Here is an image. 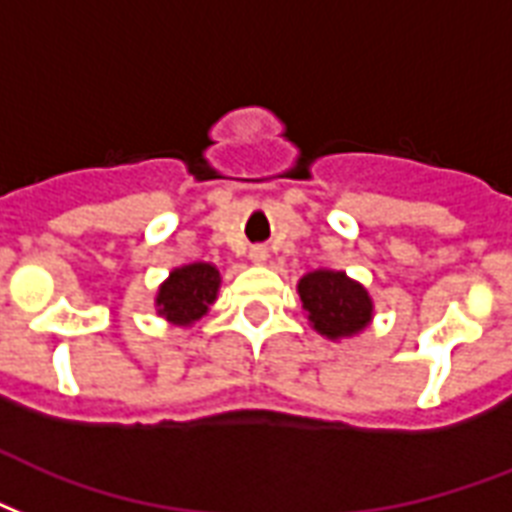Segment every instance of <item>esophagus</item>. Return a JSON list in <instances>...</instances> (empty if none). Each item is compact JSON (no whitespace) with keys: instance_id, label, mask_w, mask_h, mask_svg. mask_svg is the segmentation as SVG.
I'll return each instance as SVG.
<instances>
[{"instance_id":"34e87169","label":"esophagus","mask_w":512,"mask_h":512,"mask_svg":"<svg viewBox=\"0 0 512 512\" xmlns=\"http://www.w3.org/2000/svg\"><path fill=\"white\" fill-rule=\"evenodd\" d=\"M249 260H252V263H265V260H268V249L252 247L249 249Z\"/></svg>"}]
</instances>
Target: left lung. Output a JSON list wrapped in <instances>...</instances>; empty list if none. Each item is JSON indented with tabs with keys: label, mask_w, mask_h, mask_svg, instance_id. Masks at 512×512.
Instances as JSON below:
<instances>
[{
	"label": "left lung",
	"mask_w": 512,
	"mask_h": 512,
	"mask_svg": "<svg viewBox=\"0 0 512 512\" xmlns=\"http://www.w3.org/2000/svg\"><path fill=\"white\" fill-rule=\"evenodd\" d=\"M298 295L311 327L330 341L362 333L373 319L368 290L343 271L306 273L298 282Z\"/></svg>",
	"instance_id": "left-lung-1"
}]
</instances>
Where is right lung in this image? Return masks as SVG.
<instances>
[{"label":"right lung","mask_w":512,"mask_h":512,"mask_svg":"<svg viewBox=\"0 0 512 512\" xmlns=\"http://www.w3.org/2000/svg\"><path fill=\"white\" fill-rule=\"evenodd\" d=\"M220 290V271L212 263H190L174 268L169 279L158 287L155 308L158 317L171 325L187 327L209 311Z\"/></svg>","instance_id":"1"}]
</instances>
